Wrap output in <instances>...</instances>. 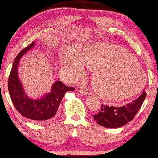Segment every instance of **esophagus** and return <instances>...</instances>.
<instances>
[{"label": "esophagus", "instance_id": "obj_1", "mask_svg": "<svg viewBox=\"0 0 158 158\" xmlns=\"http://www.w3.org/2000/svg\"><path fill=\"white\" fill-rule=\"evenodd\" d=\"M79 91L81 93H82L83 95H90V92L89 91V90H88L84 89V88H83V89H82V88H80V89H79Z\"/></svg>", "mask_w": 158, "mask_h": 158}]
</instances>
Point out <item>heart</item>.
Returning a JSON list of instances; mask_svg holds the SVG:
<instances>
[{"label":"heart","instance_id":"1","mask_svg":"<svg viewBox=\"0 0 158 158\" xmlns=\"http://www.w3.org/2000/svg\"><path fill=\"white\" fill-rule=\"evenodd\" d=\"M85 63L95 69V85L100 95L110 100H121L137 95L143 89L146 74L138 61L119 45L94 43L83 55L70 48L63 57L65 71L81 76Z\"/></svg>","mask_w":158,"mask_h":158}]
</instances>
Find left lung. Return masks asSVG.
Instances as JSON below:
<instances>
[{
    "label": "left lung",
    "mask_w": 158,
    "mask_h": 158,
    "mask_svg": "<svg viewBox=\"0 0 158 158\" xmlns=\"http://www.w3.org/2000/svg\"><path fill=\"white\" fill-rule=\"evenodd\" d=\"M146 97V92H143L136 100L121 107L102 104L101 110L98 114L93 115V118L98 124L102 127L116 128L123 126L135 118L142 106Z\"/></svg>",
    "instance_id": "obj_1"
}]
</instances>
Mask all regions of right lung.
Masks as SVG:
<instances>
[{"label":"right lung","instance_id":"obj_1","mask_svg":"<svg viewBox=\"0 0 158 158\" xmlns=\"http://www.w3.org/2000/svg\"><path fill=\"white\" fill-rule=\"evenodd\" d=\"M35 42L22 49L15 58L8 78V91L15 107L23 116L36 122L48 121L57 113L58 106L64 95L69 90H74V87L67 86L60 81L53 84L50 93L40 100H32L25 92L18 78V65L25 53L34 46Z\"/></svg>","mask_w":158,"mask_h":158}]
</instances>
